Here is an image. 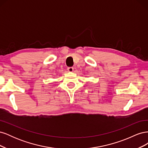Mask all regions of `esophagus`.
Segmentation results:
<instances>
[{
	"mask_svg": "<svg viewBox=\"0 0 148 148\" xmlns=\"http://www.w3.org/2000/svg\"><path fill=\"white\" fill-rule=\"evenodd\" d=\"M67 70H68L69 72H72V71H73V67H69Z\"/></svg>",
	"mask_w": 148,
	"mask_h": 148,
	"instance_id": "1",
	"label": "esophagus"
}]
</instances>
